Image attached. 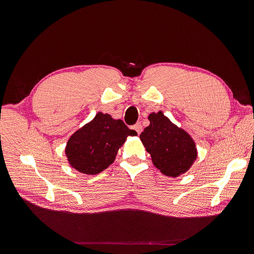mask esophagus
I'll return each instance as SVG.
<instances>
[{
  "instance_id": "34e87169",
  "label": "esophagus",
  "mask_w": 254,
  "mask_h": 254,
  "mask_svg": "<svg viewBox=\"0 0 254 254\" xmlns=\"http://www.w3.org/2000/svg\"><path fill=\"white\" fill-rule=\"evenodd\" d=\"M134 129L137 131V134L138 135H140L141 134V131H142V125L140 124V123H138V124H136L135 126H134Z\"/></svg>"
}]
</instances>
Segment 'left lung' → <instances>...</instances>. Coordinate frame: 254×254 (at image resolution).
I'll return each instance as SVG.
<instances>
[{
    "label": "left lung",
    "instance_id": "1",
    "mask_svg": "<svg viewBox=\"0 0 254 254\" xmlns=\"http://www.w3.org/2000/svg\"><path fill=\"white\" fill-rule=\"evenodd\" d=\"M150 125L140 139L153 165L168 177H178L188 172L196 159L195 143L188 131L178 127L162 111L150 113Z\"/></svg>",
    "mask_w": 254,
    "mask_h": 254
}]
</instances>
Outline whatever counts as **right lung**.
<instances>
[{
  "mask_svg": "<svg viewBox=\"0 0 254 254\" xmlns=\"http://www.w3.org/2000/svg\"><path fill=\"white\" fill-rule=\"evenodd\" d=\"M128 136H137V131L129 129L122 119L98 112L70 137L64 153L73 169L82 174L97 175L113 164Z\"/></svg>",
  "mask_w": 254,
  "mask_h": 254,
  "instance_id": "obj_1",
  "label": "right lung"
}]
</instances>
